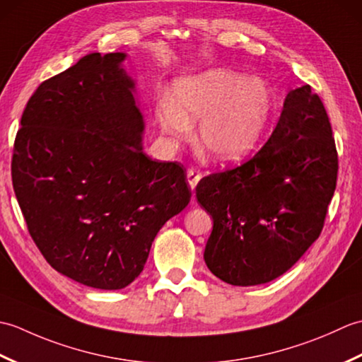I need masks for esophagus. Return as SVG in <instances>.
<instances>
[{
  "instance_id": "34e87169",
  "label": "esophagus",
  "mask_w": 362,
  "mask_h": 362,
  "mask_svg": "<svg viewBox=\"0 0 362 362\" xmlns=\"http://www.w3.org/2000/svg\"><path fill=\"white\" fill-rule=\"evenodd\" d=\"M201 177H202L201 173H199L196 168H188L187 169V179H188L191 189H194L197 187V182L201 180Z\"/></svg>"
}]
</instances>
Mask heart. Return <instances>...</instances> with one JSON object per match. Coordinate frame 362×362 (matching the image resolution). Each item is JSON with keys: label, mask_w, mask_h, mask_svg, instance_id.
Instances as JSON below:
<instances>
[{"label": "heart", "mask_w": 362, "mask_h": 362, "mask_svg": "<svg viewBox=\"0 0 362 362\" xmlns=\"http://www.w3.org/2000/svg\"><path fill=\"white\" fill-rule=\"evenodd\" d=\"M272 91L259 78L210 68L174 83L173 99L157 104V121L173 140H182L199 121L197 144L218 163H236L255 152L271 122Z\"/></svg>", "instance_id": "1"}]
</instances>
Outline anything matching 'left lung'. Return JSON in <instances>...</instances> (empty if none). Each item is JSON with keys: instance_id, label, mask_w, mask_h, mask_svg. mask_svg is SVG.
<instances>
[{"instance_id": "obj_1", "label": "left lung", "mask_w": 362, "mask_h": 362, "mask_svg": "<svg viewBox=\"0 0 362 362\" xmlns=\"http://www.w3.org/2000/svg\"><path fill=\"white\" fill-rule=\"evenodd\" d=\"M332 124L310 86L291 90L267 143L245 163L197 183L213 218L204 259L233 286L267 283L317 240L336 189Z\"/></svg>"}]
</instances>
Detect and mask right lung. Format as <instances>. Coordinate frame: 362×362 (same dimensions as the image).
<instances>
[{
	"instance_id": "add662e5",
	"label": "right lung",
	"mask_w": 362,
	"mask_h": 362,
	"mask_svg": "<svg viewBox=\"0 0 362 362\" xmlns=\"http://www.w3.org/2000/svg\"><path fill=\"white\" fill-rule=\"evenodd\" d=\"M124 52H91L42 82L15 136L12 185L57 272L96 289L141 274L168 219L188 205L183 166L143 152L144 121Z\"/></svg>"
}]
</instances>
